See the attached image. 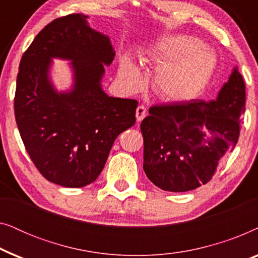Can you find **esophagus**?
<instances>
[{
	"mask_svg": "<svg viewBox=\"0 0 258 258\" xmlns=\"http://www.w3.org/2000/svg\"><path fill=\"white\" fill-rule=\"evenodd\" d=\"M147 116V109L144 105H139L136 109V119L139 122L142 121V119Z\"/></svg>",
	"mask_w": 258,
	"mask_h": 258,
	"instance_id": "esophagus-1",
	"label": "esophagus"
}]
</instances>
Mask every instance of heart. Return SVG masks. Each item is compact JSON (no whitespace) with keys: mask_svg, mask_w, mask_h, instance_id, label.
Wrapping results in <instances>:
<instances>
[{"mask_svg":"<svg viewBox=\"0 0 258 258\" xmlns=\"http://www.w3.org/2000/svg\"><path fill=\"white\" fill-rule=\"evenodd\" d=\"M142 62L162 64L154 74L153 89L162 100L177 102L192 98L203 89L214 72L216 57L197 38L175 35L148 49ZM118 79L129 91L142 87V72L129 54L121 59Z\"/></svg>","mask_w":258,"mask_h":258,"instance_id":"b5f03b06","label":"heart"}]
</instances>
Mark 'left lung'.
Returning <instances> with one entry per match:
<instances>
[{
    "label": "left lung",
    "instance_id": "1",
    "mask_svg": "<svg viewBox=\"0 0 258 258\" xmlns=\"http://www.w3.org/2000/svg\"><path fill=\"white\" fill-rule=\"evenodd\" d=\"M244 110L245 84L237 67L216 100L151 107L141 123L147 177L172 192L206 184L237 143Z\"/></svg>",
    "mask_w": 258,
    "mask_h": 258
}]
</instances>
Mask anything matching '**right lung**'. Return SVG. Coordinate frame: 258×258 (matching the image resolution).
<instances>
[{
  "instance_id": "obj_1",
  "label": "right lung",
  "mask_w": 258,
  "mask_h": 258,
  "mask_svg": "<svg viewBox=\"0 0 258 258\" xmlns=\"http://www.w3.org/2000/svg\"><path fill=\"white\" fill-rule=\"evenodd\" d=\"M88 16L59 17L45 26L24 52L17 74L15 118L35 167L55 184L81 188L98 177L116 137L135 124L136 100L102 89L104 66L115 57L107 35ZM72 60L74 84L58 93L48 76L51 59Z\"/></svg>"
}]
</instances>
